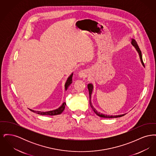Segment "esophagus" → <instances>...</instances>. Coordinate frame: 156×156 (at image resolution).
I'll return each instance as SVG.
<instances>
[{"label":"esophagus","instance_id":"obj_1","mask_svg":"<svg viewBox=\"0 0 156 156\" xmlns=\"http://www.w3.org/2000/svg\"><path fill=\"white\" fill-rule=\"evenodd\" d=\"M78 75L81 78H85L88 75V71L87 69H83V70H81V71L79 72Z\"/></svg>","mask_w":156,"mask_h":156}]
</instances>
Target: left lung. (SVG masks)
Segmentation results:
<instances>
[{
    "mask_svg": "<svg viewBox=\"0 0 156 156\" xmlns=\"http://www.w3.org/2000/svg\"><path fill=\"white\" fill-rule=\"evenodd\" d=\"M132 44L133 45L134 47H135V48L136 49L137 51L139 53V56H140V60H141V63H142L143 66H144V62H143V59H142V55H141V51H140V48H139V46H138V45H137V42H136L134 39L132 40ZM88 88L89 94V104H90V107L92 108V110L94 111V112L97 114L98 116L101 117V118H116L122 117V116H123L125 115V114H123V115H116V116H110V115H104V114H102V113H99V112H98L97 110H96V109L94 108V106H92V105L91 104V101H90V99H91V95H92V90H93V85H92V84H91V83L88 84Z\"/></svg>",
    "mask_w": 156,
    "mask_h": 156,
    "instance_id": "left-lung-1",
    "label": "left lung"
}]
</instances>
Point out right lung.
Segmentation results:
<instances>
[{"label": "right lung", "instance_id": "obj_1", "mask_svg": "<svg viewBox=\"0 0 156 156\" xmlns=\"http://www.w3.org/2000/svg\"><path fill=\"white\" fill-rule=\"evenodd\" d=\"M73 74L71 75L68 80H67V82L65 84V88L66 90H67V88H68V87L71 84V83L73 82ZM66 105V102H64L62 105L59 107V108L55 109V110H54V111H51L48 112H40V111H33V110H31L30 109L31 111L33 112H34V113H36L37 114H39V115H51V116H53V115H59L61 114L62 112L64 111V109H65V106Z\"/></svg>", "mask_w": 156, "mask_h": 156}]
</instances>
